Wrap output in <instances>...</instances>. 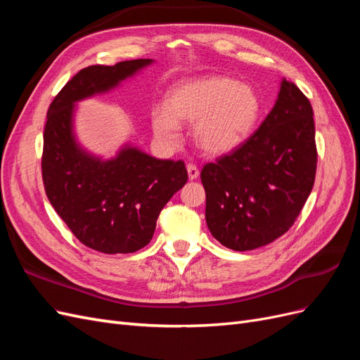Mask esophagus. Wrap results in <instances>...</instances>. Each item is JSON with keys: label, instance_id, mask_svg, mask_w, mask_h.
<instances>
[{"label": "esophagus", "instance_id": "esophagus-1", "mask_svg": "<svg viewBox=\"0 0 360 360\" xmlns=\"http://www.w3.org/2000/svg\"><path fill=\"white\" fill-rule=\"evenodd\" d=\"M188 176H189V180H195V179H198V176H200V169L195 167V165H192V163H189L188 165Z\"/></svg>", "mask_w": 360, "mask_h": 360}]
</instances>
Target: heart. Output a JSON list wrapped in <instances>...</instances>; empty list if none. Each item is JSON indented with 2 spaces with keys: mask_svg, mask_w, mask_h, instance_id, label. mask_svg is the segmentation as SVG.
Segmentation results:
<instances>
[{
  "mask_svg": "<svg viewBox=\"0 0 360 360\" xmlns=\"http://www.w3.org/2000/svg\"><path fill=\"white\" fill-rule=\"evenodd\" d=\"M259 112V97L250 85L226 76H204L174 85L167 105L151 111V127L163 144L176 146L180 123L195 124L193 141L202 153L224 156L252 134Z\"/></svg>",
  "mask_w": 360,
  "mask_h": 360,
  "instance_id": "heart-1",
  "label": "heart"
}]
</instances>
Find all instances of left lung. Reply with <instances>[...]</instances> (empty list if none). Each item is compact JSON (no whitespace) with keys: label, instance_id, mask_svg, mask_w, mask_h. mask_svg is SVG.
<instances>
[{"label":"left lung","instance_id":"1","mask_svg":"<svg viewBox=\"0 0 360 360\" xmlns=\"http://www.w3.org/2000/svg\"><path fill=\"white\" fill-rule=\"evenodd\" d=\"M315 169L312 106L284 78L274 110L257 132L201 171L212 236L240 252L276 240L307 202Z\"/></svg>","mask_w":360,"mask_h":360}]
</instances>
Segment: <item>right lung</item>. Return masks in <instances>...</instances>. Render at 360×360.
Instances as JSON below:
<instances>
[{
  "mask_svg": "<svg viewBox=\"0 0 360 360\" xmlns=\"http://www.w3.org/2000/svg\"><path fill=\"white\" fill-rule=\"evenodd\" d=\"M151 63L141 58L82 69L48 110L41 158L48 200L76 238L97 252L130 254L148 245L159 213L188 181L183 160L156 159L130 143L103 159L76 135L78 102L118 89Z\"/></svg>",
  "mask_w": 360,
  "mask_h": 360,
  "instance_id": "right-lung-1",
  "label": "right lung"
}]
</instances>
